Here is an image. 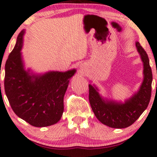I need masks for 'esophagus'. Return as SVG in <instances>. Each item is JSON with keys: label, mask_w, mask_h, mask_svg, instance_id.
Returning a JSON list of instances; mask_svg holds the SVG:
<instances>
[{"label": "esophagus", "mask_w": 157, "mask_h": 157, "mask_svg": "<svg viewBox=\"0 0 157 157\" xmlns=\"http://www.w3.org/2000/svg\"><path fill=\"white\" fill-rule=\"evenodd\" d=\"M81 71H83V69H81Z\"/></svg>", "instance_id": "esophagus-1"}]
</instances>
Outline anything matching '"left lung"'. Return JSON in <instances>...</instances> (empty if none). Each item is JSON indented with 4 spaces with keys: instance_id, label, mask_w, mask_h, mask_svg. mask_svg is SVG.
I'll list each match as a JSON object with an SVG mask.
<instances>
[{
    "instance_id": "8db88e82",
    "label": "left lung",
    "mask_w": 157,
    "mask_h": 157,
    "mask_svg": "<svg viewBox=\"0 0 157 157\" xmlns=\"http://www.w3.org/2000/svg\"><path fill=\"white\" fill-rule=\"evenodd\" d=\"M136 48L143 63V81L140 87L123 103L104 98L94 84H89V101L95 117L112 128H125L132 124L146 110L151 98L152 72L147 52L138 42Z\"/></svg>"
}]
</instances>
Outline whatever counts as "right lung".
Masks as SVG:
<instances>
[{
    "mask_svg": "<svg viewBox=\"0 0 157 157\" xmlns=\"http://www.w3.org/2000/svg\"><path fill=\"white\" fill-rule=\"evenodd\" d=\"M25 33L22 29L18 35L6 61L5 92L18 117L37 128L50 126L62 116L63 97L76 70L36 74L30 69H25L21 52Z\"/></svg>",
    "mask_w": 157,
    "mask_h": 157,
    "instance_id": "right-lung-1",
    "label": "right lung"
}]
</instances>
